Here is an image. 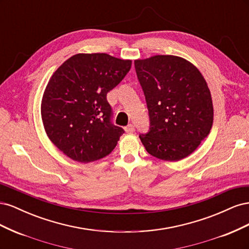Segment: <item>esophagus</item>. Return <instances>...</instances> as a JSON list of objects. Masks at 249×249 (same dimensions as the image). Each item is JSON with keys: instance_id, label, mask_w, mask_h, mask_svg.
<instances>
[{"instance_id": "1", "label": "esophagus", "mask_w": 249, "mask_h": 249, "mask_svg": "<svg viewBox=\"0 0 249 249\" xmlns=\"http://www.w3.org/2000/svg\"><path fill=\"white\" fill-rule=\"evenodd\" d=\"M124 131L126 133H133V132H135V127H134L133 124H129V125L124 127Z\"/></svg>"}]
</instances>
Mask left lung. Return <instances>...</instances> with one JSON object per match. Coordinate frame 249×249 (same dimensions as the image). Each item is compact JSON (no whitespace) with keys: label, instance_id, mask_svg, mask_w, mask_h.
Listing matches in <instances>:
<instances>
[{"label":"left lung","instance_id":"8db88e82","mask_svg":"<svg viewBox=\"0 0 249 249\" xmlns=\"http://www.w3.org/2000/svg\"><path fill=\"white\" fill-rule=\"evenodd\" d=\"M134 64L150 119L149 132L139 136L143 146L163 161L185 159L213 125L212 96L205 78L178 56L155 55Z\"/></svg>","mask_w":249,"mask_h":249}]
</instances>
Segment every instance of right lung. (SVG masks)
<instances>
[{
    "label": "right lung",
    "mask_w": 249,
    "mask_h": 249,
    "mask_svg": "<svg viewBox=\"0 0 249 249\" xmlns=\"http://www.w3.org/2000/svg\"><path fill=\"white\" fill-rule=\"evenodd\" d=\"M131 65L132 60L105 53H80L52 74L41 100L42 124L53 144L70 159L97 161L117 145L124 130L110 122L107 93Z\"/></svg>",
    "instance_id": "1"
}]
</instances>
